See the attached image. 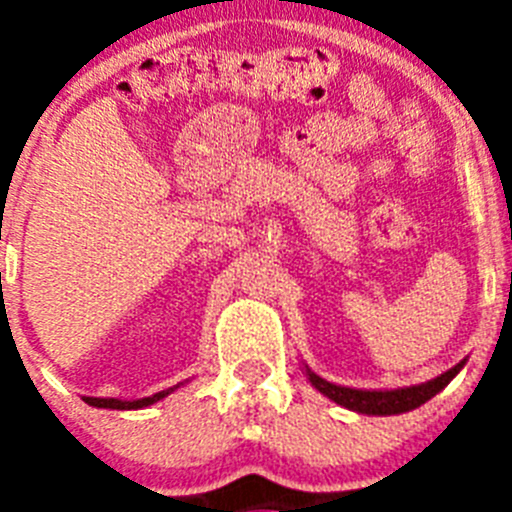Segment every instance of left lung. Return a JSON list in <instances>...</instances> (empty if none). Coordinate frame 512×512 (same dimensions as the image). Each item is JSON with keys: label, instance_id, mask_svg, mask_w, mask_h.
<instances>
[{"label": "left lung", "instance_id": "left-lung-1", "mask_svg": "<svg viewBox=\"0 0 512 512\" xmlns=\"http://www.w3.org/2000/svg\"><path fill=\"white\" fill-rule=\"evenodd\" d=\"M467 361H459L456 366H451L449 372H443L441 377L431 379V382L413 384V387H400V390H354V387H341V384H333L328 379L318 377L315 372H310L305 366V374L310 379V384L318 392H323L328 400L338 402L341 408L354 410L361 415H400L410 413V410L420 408L423 402H428L431 397H436L438 392L461 372V366Z\"/></svg>", "mask_w": 512, "mask_h": 512}]
</instances>
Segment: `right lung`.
<instances>
[{
	"instance_id": "add662e5",
	"label": "right lung",
	"mask_w": 512,
	"mask_h": 512,
	"mask_svg": "<svg viewBox=\"0 0 512 512\" xmlns=\"http://www.w3.org/2000/svg\"><path fill=\"white\" fill-rule=\"evenodd\" d=\"M176 387H179V384H176ZM176 387H171V390H164V392H156V395H151V397H143V400H117V397H84V402H89L92 408L140 410V408H148V405H153V402L164 400V397L171 395Z\"/></svg>"
}]
</instances>
